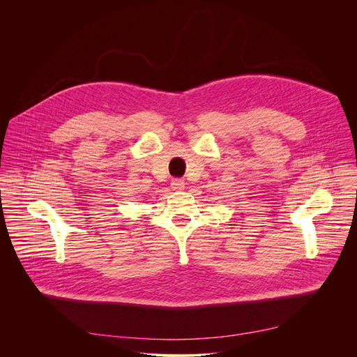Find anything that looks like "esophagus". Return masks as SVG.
<instances>
[{
	"label": "esophagus",
	"mask_w": 357,
	"mask_h": 357,
	"mask_svg": "<svg viewBox=\"0 0 357 357\" xmlns=\"http://www.w3.org/2000/svg\"><path fill=\"white\" fill-rule=\"evenodd\" d=\"M171 188H172L174 190H183V189H185V182H183L182 179H172Z\"/></svg>",
	"instance_id": "34e87169"
}]
</instances>
